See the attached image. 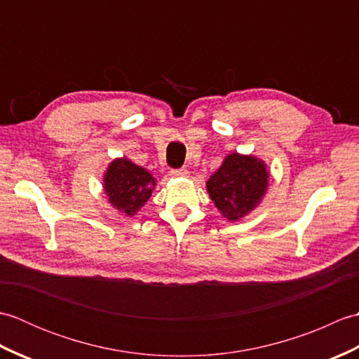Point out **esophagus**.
Here are the masks:
<instances>
[{"label":"esophagus","mask_w":359,"mask_h":359,"mask_svg":"<svg viewBox=\"0 0 359 359\" xmlns=\"http://www.w3.org/2000/svg\"><path fill=\"white\" fill-rule=\"evenodd\" d=\"M172 177H187L188 171L187 168H175V170H171Z\"/></svg>","instance_id":"34e87169"}]
</instances>
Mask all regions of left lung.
Masks as SVG:
<instances>
[{
  "mask_svg": "<svg viewBox=\"0 0 359 359\" xmlns=\"http://www.w3.org/2000/svg\"><path fill=\"white\" fill-rule=\"evenodd\" d=\"M269 172L261 160L230 154L207 182V189L220 212L238 220L257 207L269 184Z\"/></svg>",
  "mask_w": 359,
  "mask_h": 359,
  "instance_id": "8db88e82",
  "label": "left lung"
}]
</instances>
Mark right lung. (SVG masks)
I'll use <instances>...</instances> for the list:
<instances>
[{"mask_svg":"<svg viewBox=\"0 0 359 359\" xmlns=\"http://www.w3.org/2000/svg\"><path fill=\"white\" fill-rule=\"evenodd\" d=\"M154 185L152 175L128 158L114 160L104 174V189L109 202L126 216H134L140 210L151 197Z\"/></svg>","mask_w":359,"mask_h":359,"instance_id":"1","label":"right lung"}]
</instances>
